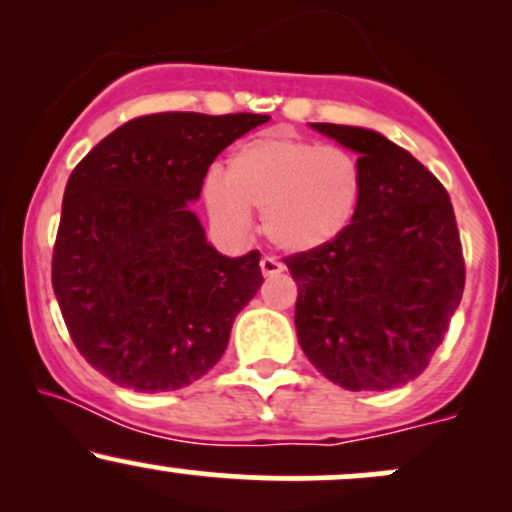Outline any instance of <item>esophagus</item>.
I'll list each match as a JSON object with an SVG mask.
<instances>
[{
    "label": "esophagus",
    "instance_id": "obj_1",
    "mask_svg": "<svg viewBox=\"0 0 512 512\" xmlns=\"http://www.w3.org/2000/svg\"><path fill=\"white\" fill-rule=\"evenodd\" d=\"M260 269L264 276H276V274L284 272V264H281L279 260H274V257H262Z\"/></svg>",
    "mask_w": 512,
    "mask_h": 512
}]
</instances>
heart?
Returning a JSON list of instances; mask_svg holds the SVG:
<instances>
[{
    "label": "heart",
    "mask_w": 512,
    "mask_h": 512,
    "mask_svg": "<svg viewBox=\"0 0 512 512\" xmlns=\"http://www.w3.org/2000/svg\"><path fill=\"white\" fill-rule=\"evenodd\" d=\"M363 170L351 151L272 129L233 149L221 175L204 180L211 223L226 236H245L250 211H262V233L289 255L315 252L354 221Z\"/></svg>",
    "instance_id": "obj_1"
}]
</instances>
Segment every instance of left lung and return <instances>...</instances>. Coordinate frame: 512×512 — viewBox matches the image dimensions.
<instances>
[{"label": "left lung", "mask_w": 512, "mask_h": 512, "mask_svg": "<svg viewBox=\"0 0 512 512\" xmlns=\"http://www.w3.org/2000/svg\"><path fill=\"white\" fill-rule=\"evenodd\" d=\"M310 127L356 151L363 197L337 240L284 260L298 286V344L344 390L402 387L424 373L462 301L455 211L436 175L380 132Z\"/></svg>", "instance_id": "obj_1"}]
</instances>
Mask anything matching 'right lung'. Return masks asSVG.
Returning a JSON list of instances; mask_svg holds the SVG:
<instances>
[{
  "instance_id": "right-lung-1",
  "label": "right lung",
  "mask_w": 512,
  "mask_h": 512,
  "mask_svg": "<svg viewBox=\"0 0 512 512\" xmlns=\"http://www.w3.org/2000/svg\"><path fill=\"white\" fill-rule=\"evenodd\" d=\"M269 117L129 120L72 170L52 289L79 354L115 385L168 392L219 363L262 286L260 252L221 255L190 209L214 158Z\"/></svg>"
}]
</instances>
